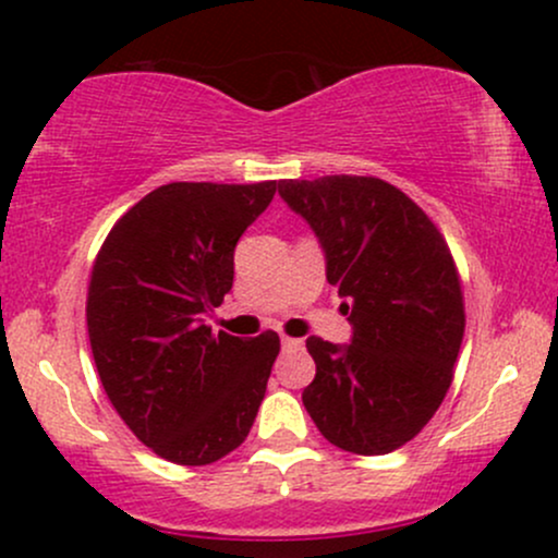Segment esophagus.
Returning a JSON list of instances; mask_svg holds the SVG:
<instances>
[{
	"label": "esophagus",
	"mask_w": 558,
	"mask_h": 558,
	"mask_svg": "<svg viewBox=\"0 0 558 558\" xmlns=\"http://www.w3.org/2000/svg\"><path fill=\"white\" fill-rule=\"evenodd\" d=\"M301 345H304V341H299V338H288L283 336V349H291V351H299Z\"/></svg>",
	"instance_id": "obj_1"
}]
</instances>
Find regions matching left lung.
<instances>
[{
    "instance_id": "1",
    "label": "left lung",
    "mask_w": 558,
    "mask_h": 558,
    "mask_svg": "<svg viewBox=\"0 0 558 558\" xmlns=\"http://www.w3.org/2000/svg\"><path fill=\"white\" fill-rule=\"evenodd\" d=\"M288 207L325 248L328 283L354 325L349 345L306 338L317 375L301 393L317 430L343 451L380 457L438 412L464 338V293L438 226L373 175L280 181Z\"/></svg>"
}]
</instances>
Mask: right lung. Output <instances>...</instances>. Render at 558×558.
I'll return each instance as SVG.
<instances>
[{
  "label": "right lung",
  "mask_w": 558,
  "mask_h": 558,
  "mask_svg": "<svg viewBox=\"0 0 558 558\" xmlns=\"http://www.w3.org/2000/svg\"><path fill=\"white\" fill-rule=\"evenodd\" d=\"M278 181L168 183L114 222L92 267L86 325L114 412L157 457L204 466L239 448L265 399L278 332H213L241 233Z\"/></svg>",
  "instance_id": "add662e5"
}]
</instances>
